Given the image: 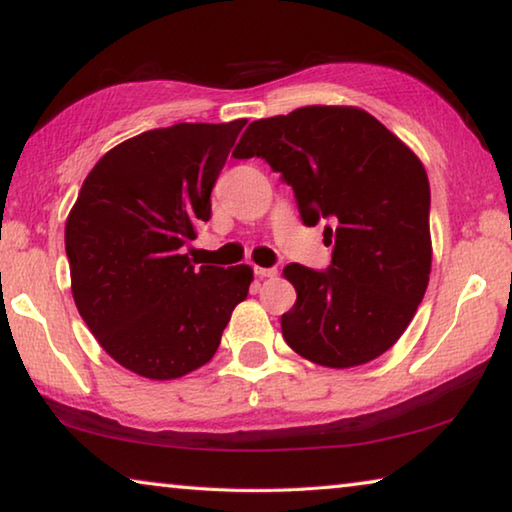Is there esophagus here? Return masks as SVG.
<instances>
[{
    "label": "esophagus",
    "mask_w": 512,
    "mask_h": 512,
    "mask_svg": "<svg viewBox=\"0 0 512 512\" xmlns=\"http://www.w3.org/2000/svg\"><path fill=\"white\" fill-rule=\"evenodd\" d=\"M253 271H255V275H257V277H275V275H277L275 268H262V266H255Z\"/></svg>",
    "instance_id": "esophagus-1"
}]
</instances>
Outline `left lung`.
<instances>
[{
    "label": "left lung",
    "instance_id": "obj_1",
    "mask_svg": "<svg viewBox=\"0 0 512 512\" xmlns=\"http://www.w3.org/2000/svg\"><path fill=\"white\" fill-rule=\"evenodd\" d=\"M291 185L305 225L327 221L325 271L289 264L296 305L282 336L327 368L377 359L409 327L431 273L429 178L409 146L366 110L307 106L253 121L232 151Z\"/></svg>",
    "mask_w": 512,
    "mask_h": 512
}]
</instances>
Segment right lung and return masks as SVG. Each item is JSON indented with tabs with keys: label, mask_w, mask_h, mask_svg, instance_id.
I'll use <instances>...</instances> for the list:
<instances>
[{
	"label": "right lung",
	"mask_w": 512,
	"mask_h": 512,
	"mask_svg": "<svg viewBox=\"0 0 512 512\" xmlns=\"http://www.w3.org/2000/svg\"><path fill=\"white\" fill-rule=\"evenodd\" d=\"M246 119L173 124L110 149L67 216L79 314L119 366L176 379L205 366L253 268L194 266L183 248L210 221V194Z\"/></svg>",
	"instance_id": "add662e5"
}]
</instances>
